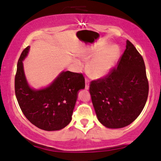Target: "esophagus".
<instances>
[{
    "instance_id": "1",
    "label": "esophagus",
    "mask_w": 161,
    "mask_h": 161,
    "mask_svg": "<svg viewBox=\"0 0 161 161\" xmlns=\"http://www.w3.org/2000/svg\"><path fill=\"white\" fill-rule=\"evenodd\" d=\"M85 83H86V84H85V89L88 90L89 88V80H87V79H86V80H85Z\"/></svg>"
}]
</instances>
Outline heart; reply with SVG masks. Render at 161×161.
Wrapping results in <instances>:
<instances>
[{
    "instance_id": "b5f03b06",
    "label": "heart",
    "mask_w": 161,
    "mask_h": 161,
    "mask_svg": "<svg viewBox=\"0 0 161 161\" xmlns=\"http://www.w3.org/2000/svg\"><path fill=\"white\" fill-rule=\"evenodd\" d=\"M108 45L107 43L99 45L83 54V58L86 60L92 59L87 66V72L90 77L94 79H102L112 72L121 54L118 45Z\"/></svg>"
}]
</instances>
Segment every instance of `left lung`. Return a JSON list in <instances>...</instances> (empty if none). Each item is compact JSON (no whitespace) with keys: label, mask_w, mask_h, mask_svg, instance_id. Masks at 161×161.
<instances>
[{"label":"left lung","mask_w":161,"mask_h":161,"mask_svg":"<svg viewBox=\"0 0 161 161\" xmlns=\"http://www.w3.org/2000/svg\"><path fill=\"white\" fill-rule=\"evenodd\" d=\"M148 89L143 59L127 40L117 67L106 77L90 83L89 92L98 120L109 129L130 124L145 107Z\"/></svg>","instance_id":"left-lung-1"}]
</instances>
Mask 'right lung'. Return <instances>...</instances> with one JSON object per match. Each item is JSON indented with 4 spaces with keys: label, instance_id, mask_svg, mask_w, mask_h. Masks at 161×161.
<instances>
[{
    "label": "right lung",
    "instance_id": "obj_1",
    "mask_svg": "<svg viewBox=\"0 0 161 161\" xmlns=\"http://www.w3.org/2000/svg\"><path fill=\"white\" fill-rule=\"evenodd\" d=\"M27 47L18 62L15 92L18 104L30 122L40 129L58 130L67 126L72 116L78 91L85 87L82 74L62 72L48 86L34 89L29 86L23 61L29 52Z\"/></svg>",
    "mask_w": 161,
    "mask_h": 161
}]
</instances>
